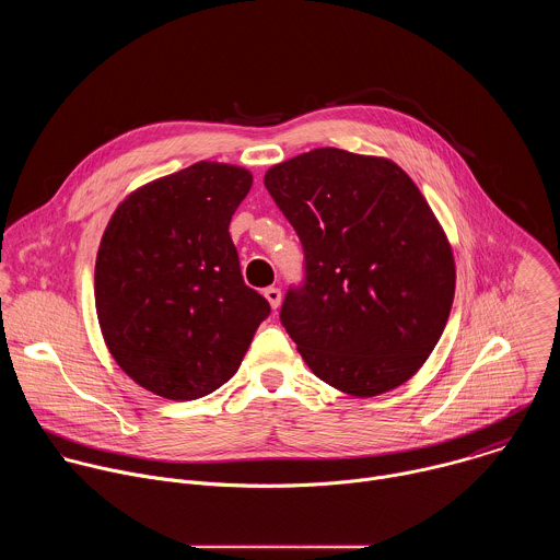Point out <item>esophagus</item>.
<instances>
[{
  "instance_id": "1",
  "label": "esophagus",
  "mask_w": 560,
  "mask_h": 560,
  "mask_svg": "<svg viewBox=\"0 0 560 560\" xmlns=\"http://www.w3.org/2000/svg\"><path fill=\"white\" fill-rule=\"evenodd\" d=\"M264 296L268 299V303H270L272 310H277V307L281 305V290H279V288H275V285H272V288H266V290H264Z\"/></svg>"
}]
</instances>
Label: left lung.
I'll use <instances>...</instances> for the list:
<instances>
[{
  "label": "left lung",
  "mask_w": 560,
  "mask_h": 560,
  "mask_svg": "<svg viewBox=\"0 0 560 560\" xmlns=\"http://www.w3.org/2000/svg\"><path fill=\"white\" fill-rule=\"evenodd\" d=\"M264 184L296 230L305 285L281 324L328 385L370 398L410 381L454 301L450 238L410 175L387 156L314 148Z\"/></svg>",
  "instance_id": "left-lung-1"
}]
</instances>
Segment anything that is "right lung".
<instances>
[{"instance_id":"1","label":"right lung","mask_w":560,"mask_h":560,"mask_svg":"<svg viewBox=\"0 0 560 560\" xmlns=\"http://www.w3.org/2000/svg\"><path fill=\"white\" fill-rule=\"evenodd\" d=\"M253 173L197 162L132 190L95 261V307L117 365L143 389L192 401L242 365L268 301L244 283L228 225Z\"/></svg>"}]
</instances>
